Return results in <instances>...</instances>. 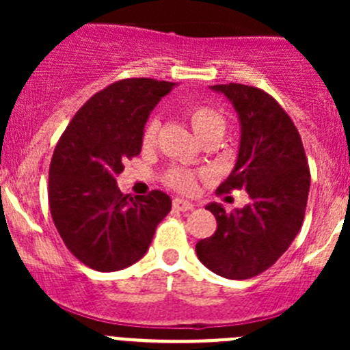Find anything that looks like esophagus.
Returning a JSON list of instances; mask_svg holds the SVG:
<instances>
[{"label": "esophagus", "instance_id": "obj_1", "mask_svg": "<svg viewBox=\"0 0 350 350\" xmlns=\"http://www.w3.org/2000/svg\"><path fill=\"white\" fill-rule=\"evenodd\" d=\"M172 208L178 211H191L193 208H195V204L189 203V201L186 200H181V198H174V200H172Z\"/></svg>", "mask_w": 350, "mask_h": 350}]
</instances>
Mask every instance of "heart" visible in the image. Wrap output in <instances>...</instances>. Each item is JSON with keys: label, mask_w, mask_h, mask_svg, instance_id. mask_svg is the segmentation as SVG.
<instances>
[{"label": "heart", "mask_w": 350, "mask_h": 350, "mask_svg": "<svg viewBox=\"0 0 350 350\" xmlns=\"http://www.w3.org/2000/svg\"><path fill=\"white\" fill-rule=\"evenodd\" d=\"M186 116H188L195 133L203 142H206V140H218L224 135L225 129H227L225 115L218 108L211 107V105H191V107L186 108ZM159 129H161L159 118L157 116H150L142 130V146L146 149H150V147L155 146ZM165 185L174 189V191L183 193V195H191V193H195L198 186V174L189 171V169L174 167L165 174Z\"/></svg>", "instance_id": "heart-1"}]
</instances>
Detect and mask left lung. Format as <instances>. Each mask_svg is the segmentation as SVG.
Returning a JSON list of instances; mask_svg holds the SVG:
<instances>
[{
  "instance_id": "obj_1",
  "label": "left lung",
  "mask_w": 350,
  "mask_h": 350,
  "mask_svg": "<svg viewBox=\"0 0 350 350\" xmlns=\"http://www.w3.org/2000/svg\"><path fill=\"white\" fill-rule=\"evenodd\" d=\"M211 90L232 101L242 126L237 164L217 193L245 189L249 203L235 211L208 204L217 230L196 243V254L218 276L249 280L269 269L298 235L310 167L298 129L271 94L239 83Z\"/></svg>"
}]
</instances>
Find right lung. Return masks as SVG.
<instances>
[{"mask_svg":"<svg viewBox=\"0 0 350 350\" xmlns=\"http://www.w3.org/2000/svg\"><path fill=\"white\" fill-rule=\"evenodd\" d=\"M174 83L126 77L77 109L52 154L49 206L67 249L101 273L125 269L149 249L171 211L165 193L123 195L116 176L142 150V130Z\"/></svg>","mask_w":350,"mask_h":350,"instance_id":"right-lung-1","label":"right lung"}]
</instances>
